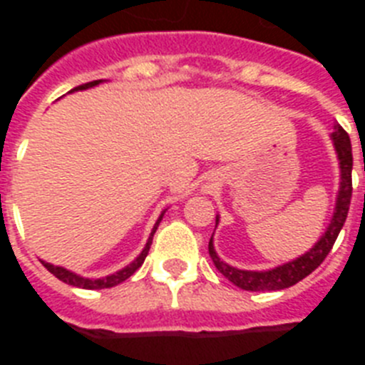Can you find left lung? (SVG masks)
<instances>
[{
	"label": "left lung",
	"mask_w": 365,
	"mask_h": 365,
	"mask_svg": "<svg viewBox=\"0 0 365 365\" xmlns=\"http://www.w3.org/2000/svg\"><path fill=\"white\" fill-rule=\"evenodd\" d=\"M336 150L338 160H340V190H338L336 206H334V214L331 222H329L327 230L324 232L318 243L305 252L303 256L296 257V259L283 263V265L276 267L270 270H241L230 267L228 263L217 256L214 248V235L210 237L208 243V252H210L212 261H214L215 269L234 285H237L243 291H282L287 287L296 285L302 282L303 278H307L312 270H316L322 265V261L327 257L331 252L334 241H336L338 234H340L344 222H346L347 212H349L351 195H353V182H351V172H353V151H351V140L349 135L341 125H334V131L331 135ZM219 217H215V222Z\"/></svg>",
	"instance_id": "8db88e82"
}]
</instances>
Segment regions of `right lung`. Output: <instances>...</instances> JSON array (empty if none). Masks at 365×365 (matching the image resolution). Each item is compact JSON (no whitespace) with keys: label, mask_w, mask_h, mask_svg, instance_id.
I'll list each match as a JSON object with an SVG mask.
<instances>
[{"label":"right lung","mask_w":365,"mask_h":365,"mask_svg":"<svg viewBox=\"0 0 365 365\" xmlns=\"http://www.w3.org/2000/svg\"><path fill=\"white\" fill-rule=\"evenodd\" d=\"M104 80H95V82H87L83 83V86H78L74 87V89H71L69 93H74V91H83V89H89V87H95L98 86V83H102ZM166 212V210H164ZM164 212L159 215V219H157V222H155L153 230H151L150 237H148V243L146 247L143 248V252L138 254L137 257H135L133 261H131L130 265H125L124 269L118 270V272L115 274H109V276H106V278H98V279H93V278H83V276H78V274L71 272V270L63 269V267H58V265H51V263H47V261H41V265L45 267V269L49 270L53 276H56L60 282L67 283V285H73V287H80V289H89V291H95V289H109V287H115L118 285V283L125 282V279L130 278L131 274L135 272V270L138 269V267L143 265L144 259H146L148 252H150V247H151V241H153V234L157 232V227H159V222L163 221L164 217Z\"/></svg>","instance_id":"right-lung-1"}]
</instances>
